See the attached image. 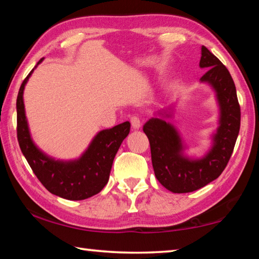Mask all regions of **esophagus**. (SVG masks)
<instances>
[{
    "instance_id": "esophagus-1",
    "label": "esophagus",
    "mask_w": 259,
    "mask_h": 259,
    "mask_svg": "<svg viewBox=\"0 0 259 259\" xmlns=\"http://www.w3.org/2000/svg\"><path fill=\"white\" fill-rule=\"evenodd\" d=\"M130 122H131V126H133L134 129H139L140 126H142V121H140L139 116H131L130 119Z\"/></svg>"
}]
</instances>
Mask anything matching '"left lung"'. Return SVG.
Instances as JSON below:
<instances>
[{
  "instance_id": "obj_1",
  "label": "left lung",
  "mask_w": 259,
  "mask_h": 259,
  "mask_svg": "<svg viewBox=\"0 0 259 259\" xmlns=\"http://www.w3.org/2000/svg\"><path fill=\"white\" fill-rule=\"evenodd\" d=\"M200 67L207 69L200 82L211 87L219 107L218 126L212 134L209 151L199 159L185 154L186 146L181 134L166 121L172 116V107L161 109L143 128L150 140L155 177L172 193L196 191L221 176L233 153L240 131V105L230 72L203 46L201 47Z\"/></svg>"
}]
</instances>
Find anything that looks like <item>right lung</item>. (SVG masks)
I'll list each match as a JSON object with an SVG mask.
<instances>
[{"instance_id":"add662e5","label":"right lung","mask_w":259,"mask_h":259,"mask_svg":"<svg viewBox=\"0 0 259 259\" xmlns=\"http://www.w3.org/2000/svg\"><path fill=\"white\" fill-rule=\"evenodd\" d=\"M38 60L21 83L17 97V137L20 150L35 176L52 194L66 200H84L97 194L106 185L112 164L122 142L129 135L130 122L99 131L82 155L74 160H56L33 142L24 105V89Z\"/></svg>"}]
</instances>
